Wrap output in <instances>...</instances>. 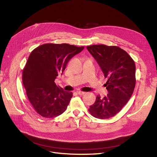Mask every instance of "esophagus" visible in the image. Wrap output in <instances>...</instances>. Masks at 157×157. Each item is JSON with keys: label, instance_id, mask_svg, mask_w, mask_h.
<instances>
[{"label": "esophagus", "instance_id": "34e87169", "mask_svg": "<svg viewBox=\"0 0 157 157\" xmlns=\"http://www.w3.org/2000/svg\"><path fill=\"white\" fill-rule=\"evenodd\" d=\"M77 94H78V95H82L85 94V92H84V91H77Z\"/></svg>", "mask_w": 157, "mask_h": 157}]
</instances>
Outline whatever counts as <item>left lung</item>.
Listing matches in <instances>:
<instances>
[{
	"label": "left lung",
	"instance_id": "8db88e82",
	"mask_svg": "<svg viewBox=\"0 0 157 157\" xmlns=\"http://www.w3.org/2000/svg\"><path fill=\"white\" fill-rule=\"evenodd\" d=\"M103 72L109 94L97 95L88 109L94 117L105 120L114 116L130 99L136 85V66L128 54L117 46L93 45L86 47Z\"/></svg>",
	"mask_w": 157,
	"mask_h": 157
}]
</instances>
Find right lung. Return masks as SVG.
I'll return each mask as SVG.
<instances>
[{"mask_svg":"<svg viewBox=\"0 0 157 157\" xmlns=\"http://www.w3.org/2000/svg\"><path fill=\"white\" fill-rule=\"evenodd\" d=\"M84 48L45 44L31 52L23 71V84L30 104L41 116L55 117L66 110L73 93L57 86L55 80L70 59Z\"/></svg>","mask_w":157,"mask_h":157,"instance_id":"right-lung-1","label":"right lung"}]
</instances>
